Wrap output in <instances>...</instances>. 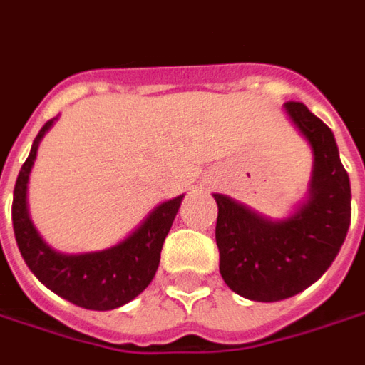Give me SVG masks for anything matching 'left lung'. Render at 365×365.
<instances>
[{
  "mask_svg": "<svg viewBox=\"0 0 365 365\" xmlns=\"http://www.w3.org/2000/svg\"><path fill=\"white\" fill-rule=\"evenodd\" d=\"M314 150L310 198L286 220H268L225 195H215L220 276L256 302L296 296L330 268L348 235L351 190L338 145L304 103L284 105Z\"/></svg>",
  "mask_w": 365,
  "mask_h": 365,
  "instance_id": "1",
  "label": "left lung"
}]
</instances>
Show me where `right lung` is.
<instances>
[{
	"instance_id": "obj_1",
	"label": "right lung",
	"mask_w": 365,
	"mask_h": 365,
	"mask_svg": "<svg viewBox=\"0 0 365 365\" xmlns=\"http://www.w3.org/2000/svg\"><path fill=\"white\" fill-rule=\"evenodd\" d=\"M53 120L55 119L47 120L35 137L31 153L15 182L11 205L15 240L29 270L49 290L87 310H115L137 298L155 278L163 242L173 226L182 197L158 205L147 216V220L117 246L87 255L55 252L37 235L25 202L27 178L34 167L39 140L43 139Z\"/></svg>"
}]
</instances>
